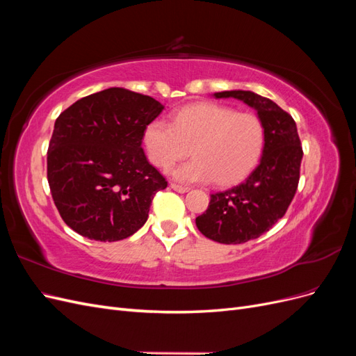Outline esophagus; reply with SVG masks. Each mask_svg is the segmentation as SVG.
I'll return each instance as SVG.
<instances>
[{"label": "esophagus", "instance_id": "obj_1", "mask_svg": "<svg viewBox=\"0 0 356 356\" xmlns=\"http://www.w3.org/2000/svg\"><path fill=\"white\" fill-rule=\"evenodd\" d=\"M170 188H172V190H175V191H178V193H187V191L190 190L188 187H184V186L175 184V182H172V184H170Z\"/></svg>", "mask_w": 356, "mask_h": 356}]
</instances>
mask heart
<instances>
[{
  "mask_svg": "<svg viewBox=\"0 0 356 356\" xmlns=\"http://www.w3.org/2000/svg\"><path fill=\"white\" fill-rule=\"evenodd\" d=\"M266 132L251 113L218 104H199L181 110L174 124L156 118L145 127L144 143L149 160L161 169L190 153L195 156L172 170L182 182L229 186L245 178L260 160Z\"/></svg>",
  "mask_w": 356,
  "mask_h": 356,
  "instance_id": "obj_1",
  "label": "heart"
}]
</instances>
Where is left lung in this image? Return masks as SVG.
<instances>
[{"label":"left lung","instance_id":"1","mask_svg":"<svg viewBox=\"0 0 356 356\" xmlns=\"http://www.w3.org/2000/svg\"><path fill=\"white\" fill-rule=\"evenodd\" d=\"M215 98H234L252 106L263 122V156L239 186L211 195L208 209L196 218L203 236L215 242L243 243L268 232L293 202L303 148L294 118L264 96L250 90H225Z\"/></svg>","mask_w":356,"mask_h":356}]
</instances>
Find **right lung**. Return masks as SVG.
Segmentation results:
<instances>
[{
    "label": "right lung",
    "instance_id": "1",
    "mask_svg": "<svg viewBox=\"0 0 356 356\" xmlns=\"http://www.w3.org/2000/svg\"><path fill=\"white\" fill-rule=\"evenodd\" d=\"M165 106L152 96L110 88L74 102L56 118L47 149L53 202L84 238L115 242L148 218L168 181L141 147L145 127Z\"/></svg>",
    "mask_w": 356,
    "mask_h": 356
}]
</instances>
